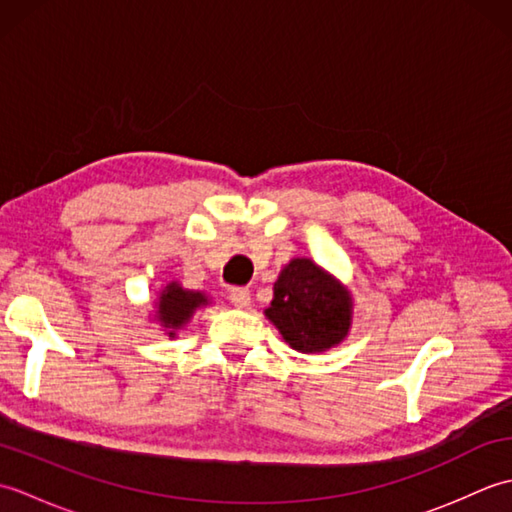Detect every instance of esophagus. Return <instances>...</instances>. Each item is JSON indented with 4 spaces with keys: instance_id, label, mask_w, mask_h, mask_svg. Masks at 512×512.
Here are the masks:
<instances>
[{
    "instance_id": "obj_1",
    "label": "esophagus",
    "mask_w": 512,
    "mask_h": 512,
    "mask_svg": "<svg viewBox=\"0 0 512 512\" xmlns=\"http://www.w3.org/2000/svg\"><path fill=\"white\" fill-rule=\"evenodd\" d=\"M231 303L235 308H248L250 306V290L248 288L231 290Z\"/></svg>"
}]
</instances>
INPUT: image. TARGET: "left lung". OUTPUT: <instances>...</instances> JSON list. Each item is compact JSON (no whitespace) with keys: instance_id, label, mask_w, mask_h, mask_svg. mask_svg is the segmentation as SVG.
<instances>
[{"instance_id":"1","label":"left lung","mask_w":512,"mask_h":512,"mask_svg":"<svg viewBox=\"0 0 512 512\" xmlns=\"http://www.w3.org/2000/svg\"><path fill=\"white\" fill-rule=\"evenodd\" d=\"M264 314L292 350L323 354L350 334L354 297L341 279L310 257H295L281 268Z\"/></svg>"}]
</instances>
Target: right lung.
I'll use <instances>...</instances> for the list:
<instances>
[{"label":"right lung","instance_id":"add662e5","mask_svg":"<svg viewBox=\"0 0 512 512\" xmlns=\"http://www.w3.org/2000/svg\"><path fill=\"white\" fill-rule=\"evenodd\" d=\"M206 306H211V297L204 290H189L173 279L156 292L154 314L149 317V323H156L169 339H176L178 332L187 328L193 314Z\"/></svg>","mask_w":512,"mask_h":512}]
</instances>
